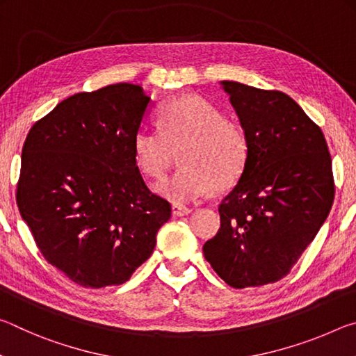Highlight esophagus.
Segmentation results:
<instances>
[{
    "instance_id": "1",
    "label": "esophagus",
    "mask_w": 356,
    "mask_h": 356,
    "mask_svg": "<svg viewBox=\"0 0 356 356\" xmlns=\"http://www.w3.org/2000/svg\"><path fill=\"white\" fill-rule=\"evenodd\" d=\"M191 212V209L185 207V206H180V204H172V215L174 216H184V215H188Z\"/></svg>"
}]
</instances>
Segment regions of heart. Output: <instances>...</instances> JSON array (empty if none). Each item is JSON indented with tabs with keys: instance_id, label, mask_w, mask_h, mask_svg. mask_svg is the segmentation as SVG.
I'll return each mask as SVG.
<instances>
[{
	"instance_id": "b5f03b06",
	"label": "heart",
	"mask_w": 356,
	"mask_h": 356,
	"mask_svg": "<svg viewBox=\"0 0 356 356\" xmlns=\"http://www.w3.org/2000/svg\"><path fill=\"white\" fill-rule=\"evenodd\" d=\"M159 130L140 129L131 141L135 163L144 176L159 180L174 163L179 148L182 168L155 186L174 202H191L215 186L225 190L237 182L248 161L250 144L237 122L222 118L212 102L182 95L156 111Z\"/></svg>"
}]
</instances>
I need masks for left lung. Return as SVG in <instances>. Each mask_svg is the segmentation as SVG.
<instances>
[{"mask_svg":"<svg viewBox=\"0 0 356 356\" xmlns=\"http://www.w3.org/2000/svg\"><path fill=\"white\" fill-rule=\"evenodd\" d=\"M250 144L245 171L221 201V226L202 246L234 289L289 275L334 201L331 155L321 127L281 91L222 81Z\"/></svg>","mask_w":356,"mask_h":356,"instance_id":"8db88e82","label":"left lung"}]
</instances>
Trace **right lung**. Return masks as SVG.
I'll list each match as a JSON object with an SVG mask.
<instances>
[{"mask_svg":"<svg viewBox=\"0 0 356 356\" xmlns=\"http://www.w3.org/2000/svg\"><path fill=\"white\" fill-rule=\"evenodd\" d=\"M149 100L129 83L78 92L39 119L23 144L22 218L45 261L81 287L129 281L171 218L131 149Z\"/></svg>","mask_w":356,"mask_h":356,"instance_id":"obj_1","label":"right lung"}]
</instances>
